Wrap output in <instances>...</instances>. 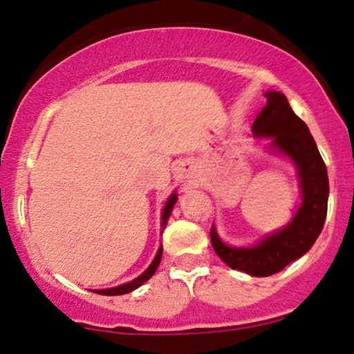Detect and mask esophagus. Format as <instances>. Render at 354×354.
Here are the masks:
<instances>
[{
  "instance_id": "1",
  "label": "esophagus",
  "mask_w": 354,
  "mask_h": 354,
  "mask_svg": "<svg viewBox=\"0 0 354 354\" xmlns=\"http://www.w3.org/2000/svg\"><path fill=\"white\" fill-rule=\"evenodd\" d=\"M178 178L185 183L193 182V178H195L193 177V169L188 166V164H183V166L178 169Z\"/></svg>"
}]
</instances>
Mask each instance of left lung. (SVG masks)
Returning <instances> with one entry per match:
<instances>
[{
  "mask_svg": "<svg viewBox=\"0 0 354 354\" xmlns=\"http://www.w3.org/2000/svg\"><path fill=\"white\" fill-rule=\"evenodd\" d=\"M268 103L253 122L254 137H270V148L290 158L297 166L301 206L282 230L264 236L251 248L227 246L211 227V245L216 254L232 269L254 277L277 274L285 266L306 254L321 234L327 216L328 177L308 125L293 113L280 91L264 93Z\"/></svg>",
  "mask_w": 354,
  "mask_h": 354,
  "instance_id": "obj_1",
  "label": "left lung"
}]
</instances>
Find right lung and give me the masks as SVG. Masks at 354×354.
Returning <instances> with one entry per match:
<instances>
[{
	"label": "right lung",
	"instance_id": "1",
	"mask_svg": "<svg viewBox=\"0 0 354 354\" xmlns=\"http://www.w3.org/2000/svg\"><path fill=\"white\" fill-rule=\"evenodd\" d=\"M176 201H177V195H176V193H172L171 198H169L166 206H164V209H162V217H161V227H162V229H164V225L167 224V219H169V216H171L172 207H174V205H176ZM161 256H162V246L158 250V253H156V256H154L151 266H149V268L145 270V272L140 275V277H137L129 283L119 285V287L106 288V290H93V292L100 293V295H106V297H115V295H125V293L133 292L135 288H138L140 285H143L149 277H151L154 272H156L158 266H159V263H161Z\"/></svg>",
	"mask_w": 354,
	"mask_h": 354
}]
</instances>
